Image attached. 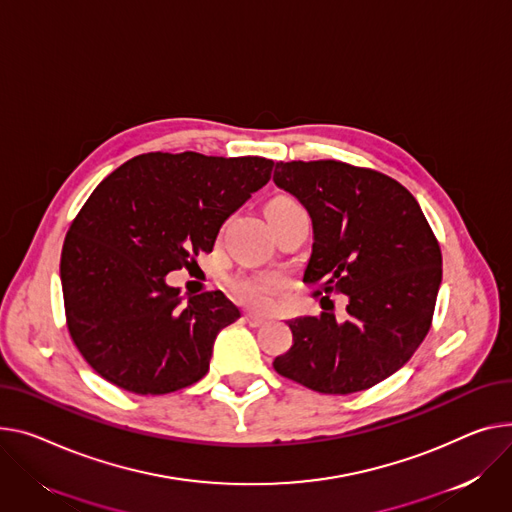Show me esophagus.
<instances>
[{"mask_svg": "<svg viewBox=\"0 0 512 512\" xmlns=\"http://www.w3.org/2000/svg\"><path fill=\"white\" fill-rule=\"evenodd\" d=\"M245 321H247L251 327H261V325L267 321V317L255 315V313H247V315H245Z\"/></svg>", "mask_w": 512, "mask_h": 512, "instance_id": "34e87169", "label": "esophagus"}]
</instances>
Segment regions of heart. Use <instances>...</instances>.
<instances>
[{
    "label": "heart",
    "mask_w": 512,
    "mask_h": 512,
    "mask_svg": "<svg viewBox=\"0 0 512 512\" xmlns=\"http://www.w3.org/2000/svg\"><path fill=\"white\" fill-rule=\"evenodd\" d=\"M294 203L296 201H292L290 197H276L267 208L294 206ZM280 288L282 282L276 276H238L230 282L232 294L241 302L253 306V309H263V306H267L271 294L278 292Z\"/></svg>",
    "instance_id": "obj_1"
}]
</instances>
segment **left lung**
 <instances>
[{"label":"left lung","mask_w":512,"mask_h":512,"mask_svg":"<svg viewBox=\"0 0 512 512\" xmlns=\"http://www.w3.org/2000/svg\"><path fill=\"white\" fill-rule=\"evenodd\" d=\"M274 181L309 210L313 255L304 284L346 294V321L325 309L290 321L294 344L274 368L325 395L391 377L430 331L442 253L416 197L379 170L339 160L278 162Z\"/></svg>","instance_id":"left-lung-1"}]
</instances>
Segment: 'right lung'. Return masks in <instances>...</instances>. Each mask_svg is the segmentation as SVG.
I'll list each match as a JSON object with an SVG mask.
<instances>
[{"instance_id":"add662e5","label":"right lung","mask_w":512,"mask_h":512,"mask_svg":"<svg viewBox=\"0 0 512 512\" xmlns=\"http://www.w3.org/2000/svg\"><path fill=\"white\" fill-rule=\"evenodd\" d=\"M271 168L261 156L150 152L98 183L65 234L59 274L67 331L102 379L164 395L206 377L218 331L241 313L218 290L183 302L166 274L212 253Z\"/></svg>"}]
</instances>
